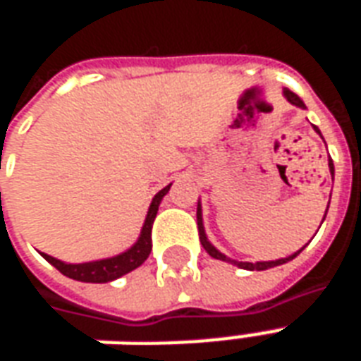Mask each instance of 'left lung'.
Listing matches in <instances>:
<instances>
[{
    "instance_id": "left-lung-1",
    "label": "left lung",
    "mask_w": 361,
    "mask_h": 361,
    "mask_svg": "<svg viewBox=\"0 0 361 361\" xmlns=\"http://www.w3.org/2000/svg\"><path fill=\"white\" fill-rule=\"evenodd\" d=\"M284 96L288 98V102L295 104L298 108H305V104L302 102V98L298 94H294L292 90L284 89ZM315 131L319 133V129L315 127ZM321 135V133H319ZM329 168H331V173L334 176V166H333V160H329ZM326 211H329V207H326ZM326 214V212H325ZM323 220H325V216H323ZM197 228H199V240H201V243H203L204 251L211 255V257L214 259H220V261H226V263H232V265H238L242 267V269H247V271H265V269H271V267H276V265H284V263H288V261H292V259L295 257V255H300V250L298 253H294V255H290V257L286 259H279V261H265V263H238V261H234V259H228L226 255H222L216 247H212L211 242L207 240V235H204V228H203V214H201V207L197 209Z\"/></svg>"
}]
</instances>
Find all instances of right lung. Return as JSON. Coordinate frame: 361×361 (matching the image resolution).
<instances>
[{
    "label": "right lung",
    "instance_id": "obj_1",
    "mask_svg": "<svg viewBox=\"0 0 361 361\" xmlns=\"http://www.w3.org/2000/svg\"><path fill=\"white\" fill-rule=\"evenodd\" d=\"M168 189H170V185H166L162 191H158L154 195L152 203H150L147 220H145V226L141 230V238L126 253H121L118 257L92 261V263H81V265H67L63 261H58V259L50 257L46 253H42L44 259L56 267L61 274H66V276L73 280H81V282H98L100 284V282H110V280H116L127 274V272H131L147 261L150 250H152V238H150L152 235V222L157 219L158 204L162 201V197L168 193Z\"/></svg>",
    "mask_w": 361,
    "mask_h": 361
}]
</instances>
